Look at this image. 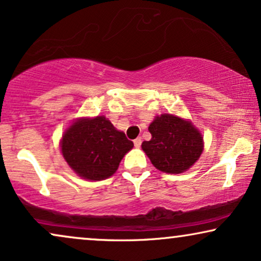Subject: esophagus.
Listing matches in <instances>:
<instances>
[{"label": "esophagus", "instance_id": "esophagus-1", "mask_svg": "<svg viewBox=\"0 0 261 261\" xmlns=\"http://www.w3.org/2000/svg\"><path fill=\"white\" fill-rule=\"evenodd\" d=\"M134 146L135 147H140L141 146V138H137L134 140Z\"/></svg>", "mask_w": 261, "mask_h": 261}]
</instances>
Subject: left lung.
Instances as JSON below:
<instances>
[{"mask_svg":"<svg viewBox=\"0 0 261 261\" xmlns=\"http://www.w3.org/2000/svg\"><path fill=\"white\" fill-rule=\"evenodd\" d=\"M150 141L141 147L158 170L168 174H181L192 167L204 150L201 133L191 121L163 114L150 124Z\"/></svg>","mask_w":261,"mask_h":261,"instance_id":"8db88e82","label":"left lung"}]
</instances>
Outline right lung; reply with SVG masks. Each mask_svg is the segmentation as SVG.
Returning a JSON list of instances; mask_svg holds the SVG:
<instances>
[{"label":"right lung","instance_id":"right-lung-1","mask_svg":"<svg viewBox=\"0 0 261 261\" xmlns=\"http://www.w3.org/2000/svg\"><path fill=\"white\" fill-rule=\"evenodd\" d=\"M133 146L126 134L104 116L75 120L61 140V151L69 167L91 181L110 177Z\"/></svg>","mask_w":261,"mask_h":261}]
</instances>
